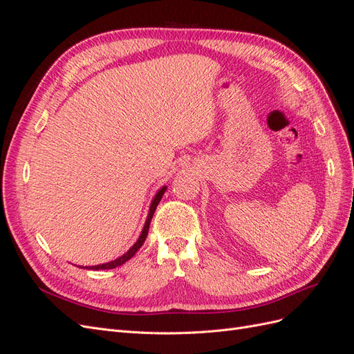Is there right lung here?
<instances>
[{
    "mask_svg": "<svg viewBox=\"0 0 354 354\" xmlns=\"http://www.w3.org/2000/svg\"><path fill=\"white\" fill-rule=\"evenodd\" d=\"M165 190H167V186H162L160 187L158 192H156V195L153 196V199H152V202H151V207H149V214H147V218H146V221H145V226H143V230H142V233H140V236H138V239L136 241V243L131 246L130 250H128L124 255H121V257H118L116 260H113V261H109V263H103V264H97V266H78V267H81V269H91V270H108V269H115V267H118V266H122L124 263H127L128 260L131 259V257L142 248V245L145 243V241H146V236H147V232H149V226H151V221H152V217H153V212H155V209H156V207H158V203H159V201L162 199V196H164V194H165Z\"/></svg>",
    "mask_w": 354,
    "mask_h": 354,
    "instance_id": "right-lung-1",
    "label": "right lung"
}]
</instances>
